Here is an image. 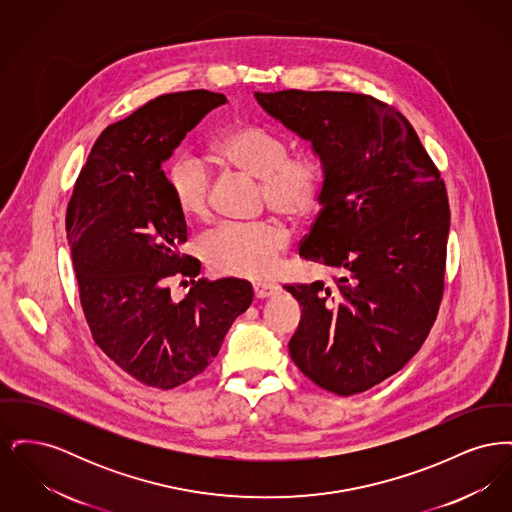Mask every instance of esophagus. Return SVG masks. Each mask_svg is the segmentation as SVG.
Here are the masks:
<instances>
[{"label":"esophagus","mask_w":512,"mask_h":512,"mask_svg":"<svg viewBox=\"0 0 512 512\" xmlns=\"http://www.w3.org/2000/svg\"><path fill=\"white\" fill-rule=\"evenodd\" d=\"M253 292L259 299H265V297L280 292V286L274 282H268V280H259V282H253Z\"/></svg>","instance_id":"34e87169"}]
</instances>
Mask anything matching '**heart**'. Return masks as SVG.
I'll list each match as a JSON object with an SVG mask.
<instances>
[{
  "label": "heart",
  "instance_id": "heart-1",
  "mask_svg": "<svg viewBox=\"0 0 512 512\" xmlns=\"http://www.w3.org/2000/svg\"><path fill=\"white\" fill-rule=\"evenodd\" d=\"M213 151L220 163L261 178V199L288 219L311 217L326 192L324 159L313 151L290 155V144L263 126H234L219 136ZM167 178L172 199L184 217L209 215L211 176L201 161L180 155L172 161ZM288 242V230L276 220L222 222L203 238L201 251L217 272L263 276L276 265Z\"/></svg>",
  "mask_w": 512,
  "mask_h": 512
}]
</instances>
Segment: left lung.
Segmentation results:
<instances>
[{
    "mask_svg": "<svg viewBox=\"0 0 512 512\" xmlns=\"http://www.w3.org/2000/svg\"><path fill=\"white\" fill-rule=\"evenodd\" d=\"M261 107L326 163L322 209L299 255L336 268L334 284L286 286L301 320L297 368L318 388L355 395L411 361L445 288L449 199L413 124L353 92H255Z\"/></svg>",
    "mask_w": 512,
    "mask_h": 512,
    "instance_id": "1",
    "label": "left lung"
}]
</instances>
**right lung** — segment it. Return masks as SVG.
<instances>
[{"label": "right lung", "instance_id": "obj_1", "mask_svg": "<svg viewBox=\"0 0 512 512\" xmlns=\"http://www.w3.org/2000/svg\"><path fill=\"white\" fill-rule=\"evenodd\" d=\"M222 94L190 90L147 101L99 134L67 205L80 305L99 349L138 382L172 390L201 374L253 301L247 280L197 278L180 253L188 226L161 163ZM174 277L193 288L170 297ZM184 284V282H182Z\"/></svg>", "mask_w": 512, "mask_h": 512}]
</instances>
